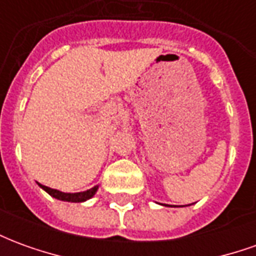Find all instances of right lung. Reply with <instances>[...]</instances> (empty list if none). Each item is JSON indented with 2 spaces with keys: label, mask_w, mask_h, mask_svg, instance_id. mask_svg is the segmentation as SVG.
Returning a JSON list of instances; mask_svg holds the SVG:
<instances>
[{
  "label": "right lung",
  "mask_w": 256,
  "mask_h": 256,
  "mask_svg": "<svg viewBox=\"0 0 256 256\" xmlns=\"http://www.w3.org/2000/svg\"><path fill=\"white\" fill-rule=\"evenodd\" d=\"M40 186H41L44 190L46 193H49L52 198H58V200H63V202H71V203H84L86 200H89L96 194L97 192V189H98V185H96L93 188L88 189V190H84V192H76V193H66L62 192V190H58V189H52V188H48L45 185H41V184H38Z\"/></svg>",
  "instance_id": "right-lung-1"
}]
</instances>
